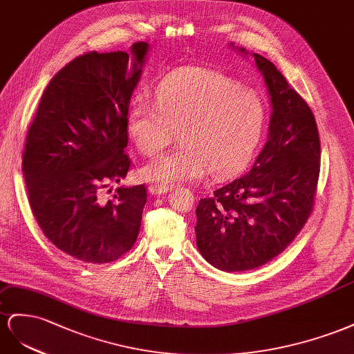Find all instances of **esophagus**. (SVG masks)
Masks as SVG:
<instances>
[{
  "instance_id": "1",
  "label": "esophagus",
  "mask_w": 354,
  "mask_h": 354,
  "mask_svg": "<svg viewBox=\"0 0 354 354\" xmlns=\"http://www.w3.org/2000/svg\"><path fill=\"white\" fill-rule=\"evenodd\" d=\"M167 189H169V187L151 185V187L148 188V193H149V196H160V194H165V193H167Z\"/></svg>"
}]
</instances>
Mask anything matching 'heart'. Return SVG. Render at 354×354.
Listing matches in <instances>:
<instances>
[{
  "mask_svg": "<svg viewBox=\"0 0 354 354\" xmlns=\"http://www.w3.org/2000/svg\"><path fill=\"white\" fill-rule=\"evenodd\" d=\"M264 126V104L234 80L210 69H188L166 78L156 102L136 97L129 108L126 130L142 156L166 148L178 132L180 148L158 156L139 169L153 185L194 183L207 171L222 178L243 166Z\"/></svg>",
  "mask_w": 354,
  "mask_h": 354,
  "instance_id": "heart-1",
  "label": "heart"
}]
</instances>
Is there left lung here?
<instances>
[{"label": "left lung", "instance_id": "1", "mask_svg": "<svg viewBox=\"0 0 354 354\" xmlns=\"http://www.w3.org/2000/svg\"><path fill=\"white\" fill-rule=\"evenodd\" d=\"M255 59L270 97L264 148L246 175L201 198L196 209L197 248L222 271H248L283 252L313 210L320 170V140L310 106L268 59Z\"/></svg>", "mask_w": 354, "mask_h": 354}]
</instances>
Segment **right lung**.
Wrapping results in <instances>:
<instances>
[{"label":"right lung","mask_w":354,"mask_h":354,"mask_svg":"<svg viewBox=\"0 0 354 354\" xmlns=\"http://www.w3.org/2000/svg\"><path fill=\"white\" fill-rule=\"evenodd\" d=\"M149 52H90L52 78L28 130L22 170L29 206L44 236L65 254L104 264L135 245L144 185L118 187L130 160L126 118ZM111 193V188L108 190Z\"/></svg>","instance_id":"add662e5"}]
</instances>
